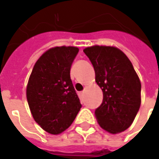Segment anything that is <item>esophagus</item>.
Here are the masks:
<instances>
[{"label":"esophagus","instance_id":"1","mask_svg":"<svg viewBox=\"0 0 159 159\" xmlns=\"http://www.w3.org/2000/svg\"><path fill=\"white\" fill-rule=\"evenodd\" d=\"M83 92H80L79 96L81 97V98H83Z\"/></svg>","mask_w":159,"mask_h":159}]
</instances>
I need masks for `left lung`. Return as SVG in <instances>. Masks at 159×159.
Segmentation results:
<instances>
[{"mask_svg": "<svg viewBox=\"0 0 159 159\" xmlns=\"http://www.w3.org/2000/svg\"><path fill=\"white\" fill-rule=\"evenodd\" d=\"M94 66L102 103L95 111L100 126L109 134L129 127L141 104V83L125 53L114 46L93 45L83 50Z\"/></svg>", "mask_w": 159, "mask_h": 159, "instance_id": "obj_1", "label": "left lung"}]
</instances>
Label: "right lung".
<instances>
[{
    "label": "right lung",
    "mask_w": 159,
    "mask_h": 159,
    "mask_svg": "<svg viewBox=\"0 0 159 159\" xmlns=\"http://www.w3.org/2000/svg\"><path fill=\"white\" fill-rule=\"evenodd\" d=\"M79 49L56 46L47 50L33 66L26 99L34 120L51 134L72 124L82 107L70 79V67Z\"/></svg>",
    "instance_id": "obj_1"
}]
</instances>
